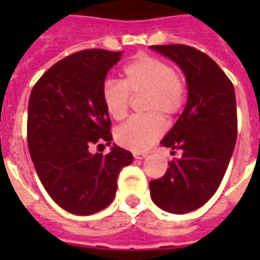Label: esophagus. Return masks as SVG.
Instances as JSON below:
<instances>
[{"label": "esophagus", "instance_id": "34e87169", "mask_svg": "<svg viewBox=\"0 0 260 260\" xmlns=\"http://www.w3.org/2000/svg\"><path fill=\"white\" fill-rule=\"evenodd\" d=\"M146 156H147V154H144V152H134L135 159H144Z\"/></svg>", "mask_w": 260, "mask_h": 260}]
</instances>
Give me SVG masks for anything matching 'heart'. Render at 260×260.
Instances as JSON below:
<instances>
[{"mask_svg":"<svg viewBox=\"0 0 260 260\" xmlns=\"http://www.w3.org/2000/svg\"><path fill=\"white\" fill-rule=\"evenodd\" d=\"M144 94L142 110L146 114L131 118L116 129V142L128 150H148L165 132L163 117L171 120L181 113L187 98V83L170 63L151 55H139L121 73V82L102 83L101 101L106 113L116 121L128 116L131 97Z\"/></svg>","mask_w":260,"mask_h":260,"instance_id":"1","label":"heart"}]
</instances>
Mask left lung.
Segmentation results:
<instances>
[{
    "mask_svg": "<svg viewBox=\"0 0 260 260\" xmlns=\"http://www.w3.org/2000/svg\"><path fill=\"white\" fill-rule=\"evenodd\" d=\"M151 48L181 67L189 89L185 110L160 143L181 150L182 158L150 182L151 198L166 212L189 213L213 197L224 178L238 136L236 95L231 79L202 51L185 44Z\"/></svg>",
    "mask_w": 260,
    "mask_h": 260,
    "instance_id": "obj_1",
    "label": "left lung"
}]
</instances>
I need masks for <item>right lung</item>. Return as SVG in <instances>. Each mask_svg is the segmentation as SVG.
Here are the masks:
<instances>
[{
	"label": "right lung",
	"mask_w": 260,
	"mask_h": 260,
	"mask_svg": "<svg viewBox=\"0 0 260 260\" xmlns=\"http://www.w3.org/2000/svg\"><path fill=\"white\" fill-rule=\"evenodd\" d=\"M120 56L100 48L78 51L50 67L30 91V158L47 193L73 214L105 209L116 196L118 174L134 159L117 146L106 155L90 152L93 146L112 142L101 87Z\"/></svg>",
	"instance_id": "1"
}]
</instances>
